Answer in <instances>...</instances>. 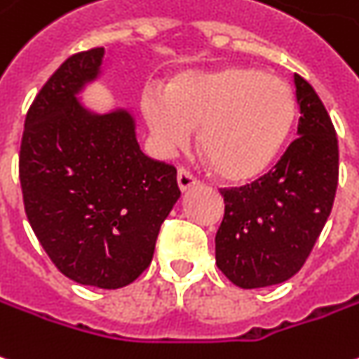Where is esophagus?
Listing matches in <instances>:
<instances>
[{"instance_id": "obj_1", "label": "esophagus", "mask_w": 359, "mask_h": 359, "mask_svg": "<svg viewBox=\"0 0 359 359\" xmlns=\"http://www.w3.org/2000/svg\"><path fill=\"white\" fill-rule=\"evenodd\" d=\"M177 180H179V188L182 190V192H187V190H190V188H194L200 184L196 177H192V175H190L187 169H179Z\"/></svg>"}]
</instances>
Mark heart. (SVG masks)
<instances>
[{"label":"heart","instance_id":"obj_1","mask_svg":"<svg viewBox=\"0 0 359 359\" xmlns=\"http://www.w3.org/2000/svg\"><path fill=\"white\" fill-rule=\"evenodd\" d=\"M142 116L165 154L184 147L198 130V149L217 177L245 182L280 157L295 124L290 85L257 67L190 69L167 89L145 87Z\"/></svg>","mask_w":359,"mask_h":359}]
</instances>
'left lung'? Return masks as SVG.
Masks as SVG:
<instances>
[{
    "mask_svg": "<svg viewBox=\"0 0 359 359\" xmlns=\"http://www.w3.org/2000/svg\"><path fill=\"white\" fill-rule=\"evenodd\" d=\"M297 140L252 184L222 190L225 215L215 264L243 290L282 284L302 270L327 223L338 187V140L325 104L293 75Z\"/></svg>",
    "mask_w": 359,
    "mask_h": 359,
    "instance_id": "left-lung-1",
    "label": "left lung"
}]
</instances>
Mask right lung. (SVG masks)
I'll list each match as a JSON object with an SVG mask.
<instances>
[{
  "instance_id": "1",
  "label": "right lung",
  "mask_w": 359,
  "mask_h": 359,
  "mask_svg": "<svg viewBox=\"0 0 359 359\" xmlns=\"http://www.w3.org/2000/svg\"><path fill=\"white\" fill-rule=\"evenodd\" d=\"M104 48L69 56L25 118L19 179L42 249L77 284L118 290L149 266L161 223L180 198L177 169L140 149L132 110H95Z\"/></svg>"
}]
</instances>
